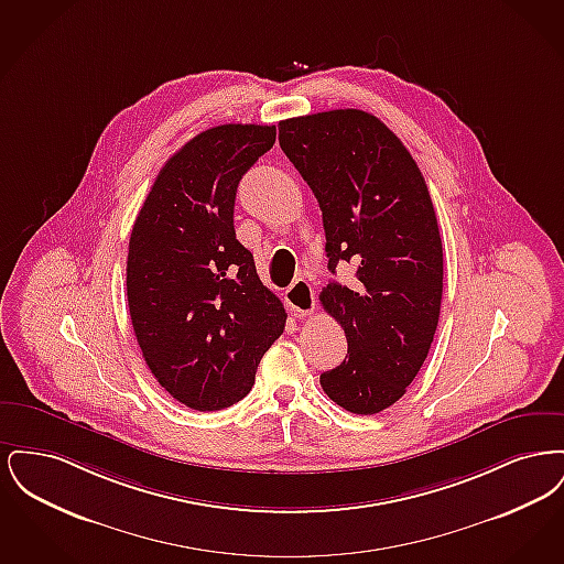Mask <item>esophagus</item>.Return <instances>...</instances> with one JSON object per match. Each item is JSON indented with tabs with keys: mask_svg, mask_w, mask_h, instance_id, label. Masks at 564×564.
<instances>
[{
	"mask_svg": "<svg viewBox=\"0 0 564 564\" xmlns=\"http://www.w3.org/2000/svg\"><path fill=\"white\" fill-rule=\"evenodd\" d=\"M285 302L297 317H306L315 311V292L306 279H295L294 285L285 292Z\"/></svg>",
	"mask_w": 564,
	"mask_h": 564,
	"instance_id": "obj_1",
	"label": "esophagus"
}]
</instances>
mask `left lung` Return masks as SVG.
<instances>
[{
    "label": "left lung",
    "instance_id": "obj_1",
    "mask_svg": "<svg viewBox=\"0 0 564 564\" xmlns=\"http://www.w3.org/2000/svg\"><path fill=\"white\" fill-rule=\"evenodd\" d=\"M279 143L323 214L327 269L355 267L349 285L323 288L349 355L319 382L352 414L398 402L419 375L440 319L444 258L421 169L398 134L361 109L279 122Z\"/></svg>",
    "mask_w": 564,
    "mask_h": 564
}]
</instances>
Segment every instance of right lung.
Masks as SVG:
<instances>
[{
  "mask_svg": "<svg viewBox=\"0 0 564 564\" xmlns=\"http://www.w3.org/2000/svg\"><path fill=\"white\" fill-rule=\"evenodd\" d=\"M274 139L269 124L196 134L162 166L134 219L127 258L134 336L164 391L198 412L241 402L285 329L283 302L235 232L239 182Z\"/></svg>",
  "mask_w": 564,
  "mask_h": 564,
  "instance_id": "obj_1",
  "label": "right lung"
}]
</instances>
